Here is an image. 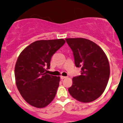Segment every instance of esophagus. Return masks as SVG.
I'll return each mask as SVG.
<instances>
[{
	"mask_svg": "<svg viewBox=\"0 0 123 123\" xmlns=\"http://www.w3.org/2000/svg\"><path fill=\"white\" fill-rule=\"evenodd\" d=\"M60 78H61V79H66V78H67V77L63 76H60Z\"/></svg>",
	"mask_w": 123,
	"mask_h": 123,
	"instance_id": "obj_1",
	"label": "esophagus"
}]
</instances>
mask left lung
Listing matches in <instances>:
<instances>
[{
	"instance_id": "left-lung-1",
	"label": "left lung",
	"mask_w": 123,
	"mask_h": 123,
	"mask_svg": "<svg viewBox=\"0 0 123 123\" xmlns=\"http://www.w3.org/2000/svg\"><path fill=\"white\" fill-rule=\"evenodd\" d=\"M73 53L74 63L81 68V74L72 79L69 92L82 102L99 98L105 89L110 74V64L102 49L88 39L66 38Z\"/></svg>"
}]
</instances>
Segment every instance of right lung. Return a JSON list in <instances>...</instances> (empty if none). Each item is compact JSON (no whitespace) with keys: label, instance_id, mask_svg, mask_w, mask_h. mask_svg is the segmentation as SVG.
I'll return each instance as SVG.
<instances>
[{"label":"right lung","instance_id":"1","mask_svg":"<svg viewBox=\"0 0 123 123\" xmlns=\"http://www.w3.org/2000/svg\"><path fill=\"white\" fill-rule=\"evenodd\" d=\"M63 39L39 40L31 43L21 53L15 67L16 85L29 104L44 108L54 99L60 77L47 74L51 57L65 43Z\"/></svg>","mask_w":123,"mask_h":123}]
</instances>
